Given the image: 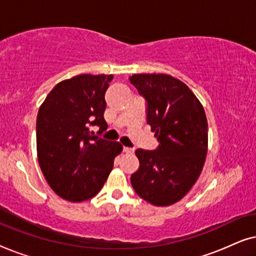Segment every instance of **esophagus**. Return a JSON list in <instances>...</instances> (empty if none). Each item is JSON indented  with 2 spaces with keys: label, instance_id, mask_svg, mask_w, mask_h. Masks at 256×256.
<instances>
[{
  "label": "esophagus",
  "instance_id": "34e87169",
  "mask_svg": "<svg viewBox=\"0 0 256 256\" xmlns=\"http://www.w3.org/2000/svg\"><path fill=\"white\" fill-rule=\"evenodd\" d=\"M122 152H126V154H132V152H134V149H132V148H128V146H124V149H122Z\"/></svg>",
  "mask_w": 256,
  "mask_h": 256
}]
</instances>
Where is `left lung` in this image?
<instances>
[{"label":"left lung","mask_w":256,"mask_h":256,"mask_svg":"<svg viewBox=\"0 0 256 256\" xmlns=\"http://www.w3.org/2000/svg\"><path fill=\"white\" fill-rule=\"evenodd\" d=\"M129 82L146 102V124L155 132V150L135 152L140 166L130 182L150 204L180 200L197 182L208 154V120L192 90L168 74H134Z\"/></svg>","instance_id":"left-lung-1"}]
</instances>
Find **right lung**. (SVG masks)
<instances>
[{"label":"right lung","instance_id":"1","mask_svg":"<svg viewBox=\"0 0 256 256\" xmlns=\"http://www.w3.org/2000/svg\"><path fill=\"white\" fill-rule=\"evenodd\" d=\"M113 76L80 74L57 84L38 110L37 155L52 190L68 202L94 197L122 152L118 142L93 135L107 129L104 94Z\"/></svg>","mask_w":256,"mask_h":256}]
</instances>
